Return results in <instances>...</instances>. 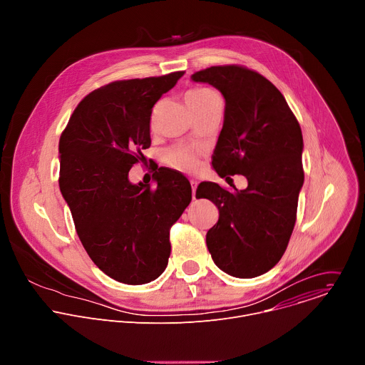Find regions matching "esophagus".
<instances>
[{"instance_id": "esophagus-1", "label": "esophagus", "mask_w": 365, "mask_h": 365, "mask_svg": "<svg viewBox=\"0 0 365 365\" xmlns=\"http://www.w3.org/2000/svg\"><path fill=\"white\" fill-rule=\"evenodd\" d=\"M190 187H192V199L196 200V187H197V182H196V180H190Z\"/></svg>"}]
</instances>
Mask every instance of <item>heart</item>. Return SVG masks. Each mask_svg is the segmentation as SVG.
Wrapping results in <instances>:
<instances>
[{
	"mask_svg": "<svg viewBox=\"0 0 365 365\" xmlns=\"http://www.w3.org/2000/svg\"><path fill=\"white\" fill-rule=\"evenodd\" d=\"M212 96H218L215 91L210 89V88H195L186 92V103L189 106L190 110H195L197 107H200L202 103H205L207 99H211ZM166 160L168 163L180 172H193L196 170L199 160L197 155L187 147L179 145V147H173L170 150L166 151Z\"/></svg>",
	"mask_w": 365,
	"mask_h": 365,
	"instance_id": "heart-1",
	"label": "heart"
}]
</instances>
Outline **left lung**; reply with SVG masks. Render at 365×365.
<instances>
[{
    "mask_svg": "<svg viewBox=\"0 0 365 365\" xmlns=\"http://www.w3.org/2000/svg\"><path fill=\"white\" fill-rule=\"evenodd\" d=\"M225 99L224 125L212 166L224 178L242 175L248 186L228 192L202 182L196 197L212 200L218 222L207 231L214 263L227 274L251 279L272 270L284 254L303 186V137L282 92L264 76L237 65L193 73Z\"/></svg>",
    "mask_w": 365,
    "mask_h": 365,
    "instance_id": "1",
    "label": "left lung"
}]
</instances>
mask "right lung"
Segmentation results:
<instances>
[{
	"instance_id": "1",
	"label": "right lung",
	"mask_w": 365,
	"mask_h": 365,
	"mask_svg": "<svg viewBox=\"0 0 365 365\" xmlns=\"http://www.w3.org/2000/svg\"><path fill=\"white\" fill-rule=\"evenodd\" d=\"M183 73L95 89L61 135L59 187L79 240L99 270L125 284H144L165 272L169 230L192 199L186 178L166 168L155 172V189L128 179L151 143V108Z\"/></svg>"
}]
</instances>
